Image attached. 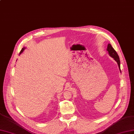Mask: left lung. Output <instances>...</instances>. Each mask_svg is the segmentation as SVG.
Here are the masks:
<instances>
[{
	"mask_svg": "<svg viewBox=\"0 0 134 134\" xmlns=\"http://www.w3.org/2000/svg\"><path fill=\"white\" fill-rule=\"evenodd\" d=\"M107 51L108 53H109V55L111 56V57H113L115 61L117 62L120 71V72H121V70H120V58H119V55H118L117 52H116L115 50L113 48V47L111 46V45L110 43H109L107 45Z\"/></svg>",
	"mask_w": 134,
	"mask_h": 134,
	"instance_id": "left-lung-1",
	"label": "left lung"
}]
</instances>
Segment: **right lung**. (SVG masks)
<instances>
[{"mask_svg":"<svg viewBox=\"0 0 134 134\" xmlns=\"http://www.w3.org/2000/svg\"><path fill=\"white\" fill-rule=\"evenodd\" d=\"M25 48H26V47H23V48L22 49H21V50L20 51V53H19V55H20V54L21 53H23V52L24 51V49H25Z\"/></svg>","mask_w":134,"mask_h":134,"instance_id":"add662e5","label":"right lung"}]
</instances>
